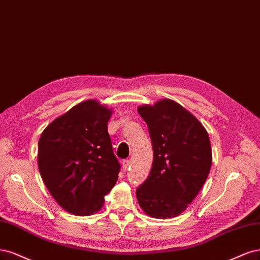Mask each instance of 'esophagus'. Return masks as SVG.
<instances>
[{
	"instance_id": "1",
	"label": "esophagus",
	"mask_w": 260,
	"mask_h": 260,
	"mask_svg": "<svg viewBox=\"0 0 260 260\" xmlns=\"http://www.w3.org/2000/svg\"><path fill=\"white\" fill-rule=\"evenodd\" d=\"M129 164H131L129 160H124V161L122 162V167H123V171H127V170H128V167H129Z\"/></svg>"
}]
</instances>
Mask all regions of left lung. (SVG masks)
Instances as JSON below:
<instances>
[{
    "instance_id": "obj_1",
    "label": "left lung",
    "mask_w": 260,
    "mask_h": 260,
    "mask_svg": "<svg viewBox=\"0 0 260 260\" xmlns=\"http://www.w3.org/2000/svg\"><path fill=\"white\" fill-rule=\"evenodd\" d=\"M137 110L148 125L153 162L136 197L148 216L173 218L185 212L205 183L212 166L208 134L178 103L164 98Z\"/></svg>"
}]
</instances>
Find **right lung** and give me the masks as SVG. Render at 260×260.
<instances>
[{
    "label": "right lung",
    "instance_id": "1",
    "mask_svg": "<svg viewBox=\"0 0 260 260\" xmlns=\"http://www.w3.org/2000/svg\"><path fill=\"white\" fill-rule=\"evenodd\" d=\"M112 109L88 99L58 116L42 133L38 165L56 202L77 216L99 212L119 178L120 163L108 134Z\"/></svg>",
    "mask_w": 260,
    "mask_h": 260
}]
</instances>
